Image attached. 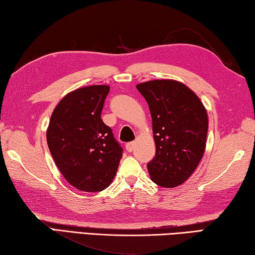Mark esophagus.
I'll return each mask as SVG.
<instances>
[{
	"label": "esophagus",
	"instance_id": "34e87169",
	"mask_svg": "<svg viewBox=\"0 0 255 255\" xmlns=\"http://www.w3.org/2000/svg\"><path fill=\"white\" fill-rule=\"evenodd\" d=\"M133 148H134V142H128L125 144V149H127L128 152H132Z\"/></svg>",
	"mask_w": 255,
	"mask_h": 255
}]
</instances>
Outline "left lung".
<instances>
[{"instance_id":"obj_1","label":"left lung","mask_w":255,"mask_h":255,"mask_svg":"<svg viewBox=\"0 0 255 255\" xmlns=\"http://www.w3.org/2000/svg\"><path fill=\"white\" fill-rule=\"evenodd\" d=\"M152 119L156 155L148 162L152 182L162 187L181 185L197 168L206 149L208 115L201 100L174 80L140 83Z\"/></svg>"}]
</instances>
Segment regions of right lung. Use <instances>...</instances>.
<instances>
[{"label":"right lung","mask_w":255,"mask_h":255,"mask_svg":"<svg viewBox=\"0 0 255 255\" xmlns=\"http://www.w3.org/2000/svg\"><path fill=\"white\" fill-rule=\"evenodd\" d=\"M108 86L77 89L57 104L47 128V144L64 178L85 192L105 190L118 172L123 149L102 111Z\"/></svg>","instance_id":"obj_1"}]
</instances>
